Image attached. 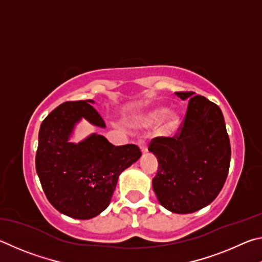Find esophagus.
<instances>
[{
	"label": "esophagus",
	"instance_id": "esophagus-1",
	"mask_svg": "<svg viewBox=\"0 0 262 262\" xmlns=\"http://www.w3.org/2000/svg\"><path fill=\"white\" fill-rule=\"evenodd\" d=\"M138 145H139V147L141 149V152H143V154L148 152V143H147V140H146L145 138L139 139L138 140Z\"/></svg>",
	"mask_w": 262,
	"mask_h": 262
}]
</instances>
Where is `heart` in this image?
<instances>
[{"instance_id": "b5f03b06", "label": "heart", "mask_w": 262, "mask_h": 262, "mask_svg": "<svg viewBox=\"0 0 262 262\" xmlns=\"http://www.w3.org/2000/svg\"><path fill=\"white\" fill-rule=\"evenodd\" d=\"M180 115L173 110H168L166 108H155L149 110L144 115H141L138 119V125L144 127H149L158 123V130L162 135H170L180 125Z\"/></svg>"}]
</instances>
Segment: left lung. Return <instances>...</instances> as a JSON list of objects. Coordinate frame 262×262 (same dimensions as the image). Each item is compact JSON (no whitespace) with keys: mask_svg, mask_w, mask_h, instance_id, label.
I'll use <instances>...</instances> for the list:
<instances>
[{"mask_svg":"<svg viewBox=\"0 0 262 262\" xmlns=\"http://www.w3.org/2000/svg\"><path fill=\"white\" fill-rule=\"evenodd\" d=\"M188 100L180 134L158 137L148 150L158 159L153 190L164 208L194 213L216 198L227 180L231 148L221 109L193 92H176Z\"/></svg>","mask_w":262,"mask_h":262,"instance_id":"left-lung-1","label":"left lung"}]
</instances>
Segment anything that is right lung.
<instances>
[{
    "mask_svg": "<svg viewBox=\"0 0 262 262\" xmlns=\"http://www.w3.org/2000/svg\"><path fill=\"white\" fill-rule=\"evenodd\" d=\"M93 100L64 102L41 123L35 168L46 196L59 213L78 220L95 217L108 207L118 177L141 157L138 146H114L92 134L70 141L82 118L105 127Z\"/></svg>",
    "mask_w": 262,
    "mask_h": 262,
    "instance_id": "obj_1",
    "label": "right lung"
}]
</instances>
